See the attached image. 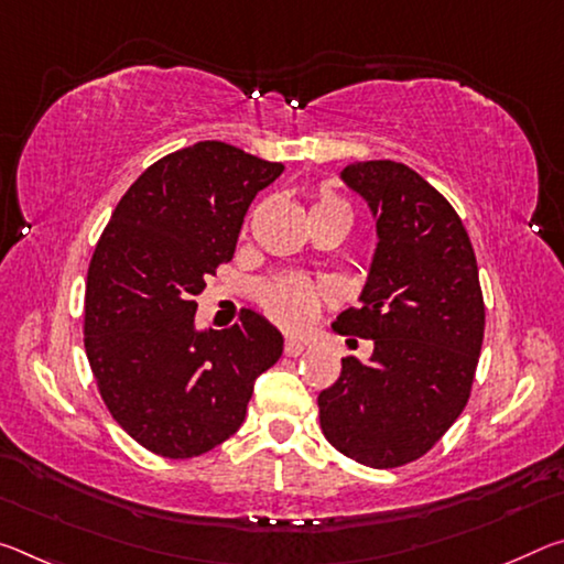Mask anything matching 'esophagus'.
Returning a JSON list of instances; mask_svg holds the SVG:
<instances>
[{
    "mask_svg": "<svg viewBox=\"0 0 564 564\" xmlns=\"http://www.w3.org/2000/svg\"><path fill=\"white\" fill-rule=\"evenodd\" d=\"M303 351H306V341H301V338H285L283 344L285 356H301Z\"/></svg>",
    "mask_w": 564,
    "mask_h": 564,
    "instance_id": "1",
    "label": "esophagus"
}]
</instances>
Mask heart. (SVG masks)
Listing matches in <instances>:
<instances>
[{"label": "heart", "instance_id": "1", "mask_svg": "<svg viewBox=\"0 0 564 564\" xmlns=\"http://www.w3.org/2000/svg\"><path fill=\"white\" fill-rule=\"evenodd\" d=\"M324 213H346L351 208L344 198H338L328 187H318L314 205H311V218L324 216ZM263 311L275 324L285 328H303L316 318L321 308V289L306 279V275H283V279L268 283L261 293Z\"/></svg>", "mask_w": 564, "mask_h": 564}]
</instances>
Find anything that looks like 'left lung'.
I'll use <instances>...</instances> for the list:
<instances>
[{
  "instance_id": "1",
  "label": "left lung",
  "mask_w": 564,
  "mask_h": 564,
  "mask_svg": "<svg viewBox=\"0 0 564 564\" xmlns=\"http://www.w3.org/2000/svg\"><path fill=\"white\" fill-rule=\"evenodd\" d=\"M341 181L369 203L379 243L359 306L338 334L371 338L369 364L341 359V377L318 394L324 436L373 469L432 449L464 411L475 381L485 299L475 248L449 200L394 160H366Z\"/></svg>"
}]
</instances>
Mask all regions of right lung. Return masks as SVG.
<instances>
[{"label": "right lung", "mask_w": 564, "mask_h": 564, "mask_svg": "<svg viewBox=\"0 0 564 564\" xmlns=\"http://www.w3.org/2000/svg\"><path fill=\"white\" fill-rule=\"evenodd\" d=\"M283 173L205 140L150 165L97 240L85 285V351L115 422L140 446L191 459L234 436L283 336L250 314L195 328V296L236 253L248 205Z\"/></svg>", "instance_id": "add662e5"}]
</instances>
